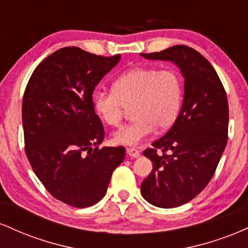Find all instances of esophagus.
I'll return each instance as SVG.
<instances>
[{
    "mask_svg": "<svg viewBox=\"0 0 248 248\" xmlns=\"http://www.w3.org/2000/svg\"><path fill=\"white\" fill-rule=\"evenodd\" d=\"M127 154L128 156H130V157L133 158L140 157V153H139V150L135 149V148H127Z\"/></svg>",
    "mask_w": 248,
    "mask_h": 248,
    "instance_id": "obj_1",
    "label": "esophagus"
}]
</instances>
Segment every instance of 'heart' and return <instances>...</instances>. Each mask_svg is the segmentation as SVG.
<instances>
[{"label":"heart","mask_w":248,"mask_h":248,"mask_svg":"<svg viewBox=\"0 0 248 248\" xmlns=\"http://www.w3.org/2000/svg\"><path fill=\"white\" fill-rule=\"evenodd\" d=\"M181 77L176 71L134 67L113 82V92L95 91L93 106L109 126L121 124L124 107L132 106L134 121L113 134V141L138 146L157 128L167 130L175 124L182 106Z\"/></svg>","instance_id":"obj_1"}]
</instances>
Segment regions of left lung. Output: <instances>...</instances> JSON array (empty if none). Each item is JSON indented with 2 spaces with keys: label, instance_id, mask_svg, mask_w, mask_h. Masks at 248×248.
Masks as SVG:
<instances>
[{
  "label": "left lung",
  "instance_id": "8db88e82",
  "mask_svg": "<svg viewBox=\"0 0 248 248\" xmlns=\"http://www.w3.org/2000/svg\"><path fill=\"white\" fill-rule=\"evenodd\" d=\"M141 56L173 62L184 78L183 104L175 124L143 152L153 170L141 183L142 197L171 209L195 198L212 178L227 143L229 104L216 70L192 47L175 45ZM157 149L170 155L157 154Z\"/></svg>",
  "mask_w": 248,
  "mask_h": 248
}]
</instances>
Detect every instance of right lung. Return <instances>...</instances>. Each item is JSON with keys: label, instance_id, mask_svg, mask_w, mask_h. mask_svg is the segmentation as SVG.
<instances>
[{"label": "right lung", "instance_id": "1", "mask_svg": "<svg viewBox=\"0 0 248 248\" xmlns=\"http://www.w3.org/2000/svg\"><path fill=\"white\" fill-rule=\"evenodd\" d=\"M120 59L62 47L36 67L25 88V154L45 189L67 205L98 203L124 158V147L99 148L105 132L92 96Z\"/></svg>", "mask_w": 248, "mask_h": 248}]
</instances>
